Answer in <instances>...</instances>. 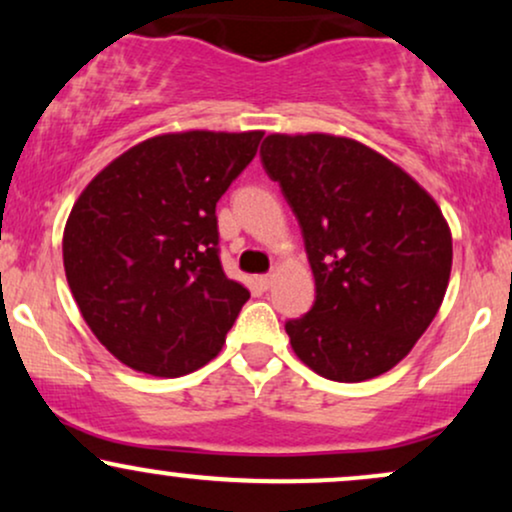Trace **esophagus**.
<instances>
[{"label": "esophagus", "instance_id": "obj_1", "mask_svg": "<svg viewBox=\"0 0 512 512\" xmlns=\"http://www.w3.org/2000/svg\"><path fill=\"white\" fill-rule=\"evenodd\" d=\"M272 284H274V274H262L260 276V286H262V289H272Z\"/></svg>", "mask_w": 512, "mask_h": 512}]
</instances>
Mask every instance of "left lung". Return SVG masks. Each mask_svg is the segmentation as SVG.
<instances>
[{"instance_id":"left-lung-1","label":"left lung","mask_w":512,"mask_h":512,"mask_svg":"<svg viewBox=\"0 0 512 512\" xmlns=\"http://www.w3.org/2000/svg\"><path fill=\"white\" fill-rule=\"evenodd\" d=\"M262 166L301 226L315 276L293 351L337 383L395 368L443 303L452 236L424 187L370 146L334 134H269Z\"/></svg>"}]
</instances>
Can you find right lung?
Listing matches in <instances>:
<instances>
[{"instance_id": "add662e5", "label": "right lung", "mask_w": 512, "mask_h": 512, "mask_svg": "<svg viewBox=\"0 0 512 512\" xmlns=\"http://www.w3.org/2000/svg\"><path fill=\"white\" fill-rule=\"evenodd\" d=\"M264 132L158 134L108 163L64 226L69 289L98 342L158 378L221 351L250 291L223 274L216 202Z\"/></svg>"}]
</instances>
